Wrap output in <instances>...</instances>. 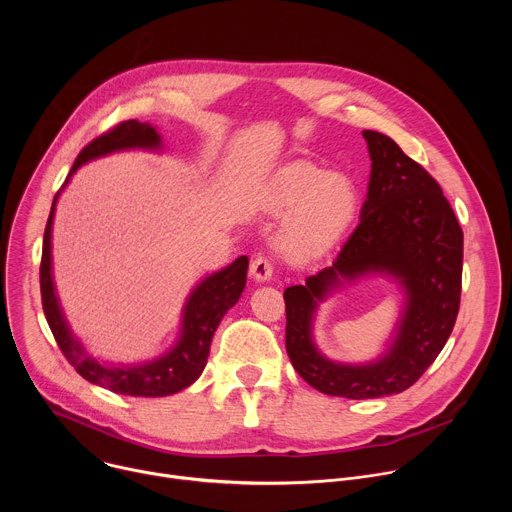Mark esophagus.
I'll list each match as a JSON object with an SVG mask.
<instances>
[{"label":"esophagus","mask_w":512,"mask_h":512,"mask_svg":"<svg viewBox=\"0 0 512 512\" xmlns=\"http://www.w3.org/2000/svg\"><path fill=\"white\" fill-rule=\"evenodd\" d=\"M251 275H253L255 281H267V279H271V275H273V263H271L267 257L257 255V257L253 259V263H251Z\"/></svg>","instance_id":"esophagus-1"}]
</instances>
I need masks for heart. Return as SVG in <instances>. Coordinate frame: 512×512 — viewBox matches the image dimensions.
<instances>
[{
  "mask_svg": "<svg viewBox=\"0 0 512 512\" xmlns=\"http://www.w3.org/2000/svg\"><path fill=\"white\" fill-rule=\"evenodd\" d=\"M269 210L287 214L277 231L279 251L296 263L324 255L346 233L358 206L348 176L298 162L277 172L267 192Z\"/></svg>",
  "mask_w": 512,
  "mask_h": 512,
  "instance_id": "1",
  "label": "heart"
}]
</instances>
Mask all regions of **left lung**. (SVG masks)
<instances>
[{"mask_svg": "<svg viewBox=\"0 0 512 512\" xmlns=\"http://www.w3.org/2000/svg\"><path fill=\"white\" fill-rule=\"evenodd\" d=\"M371 154V180L360 223L332 267L283 291L285 348L314 389L346 399L403 393L446 346L460 310L464 233L423 166L379 131H362ZM387 272L406 289V310L390 350L369 365L332 363L311 340L317 302L342 280Z\"/></svg>", "mask_w": 512, "mask_h": 512, "instance_id": "obj_1", "label": "left lung"}]
</instances>
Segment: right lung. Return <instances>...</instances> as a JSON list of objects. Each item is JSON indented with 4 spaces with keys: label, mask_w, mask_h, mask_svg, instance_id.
Instances as JSON below:
<instances>
[{
    "label": "right lung",
    "mask_w": 512,
    "mask_h": 512,
    "mask_svg": "<svg viewBox=\"0 0 512 512\" xmlns=\"http://www.w3.org/2000/svg\"><path fill=\"white\" fill-rule=\"evenodd\" d=\"M160 150L162 139L150 123H139L137 119L123 121L109 129L107 133L93 139L85 145L79 158L72 164L68 178L75 174L83 164L89 160L107 156L111 152L121 150ZM66 178V182H68ZM64 182V184H66ZM62 184V188H64ZM60 188V190H62ZM54 196L50 216L44 231V245H42V263H40V291H42V308L48 320V326L56 338L66 360L75 367V371L93 385L109 389L119 395L131 397H166L174 395L186 387H190L204 371L206 358L210 352V342L214 336L216 326L221 324L223 316L229 308H233L245 289L249 259L243 255L233 261L229 267L216 271L202 279L190 294L184 316H182V332L178 342L172 350L164 356L137 364V367H109L101 364L97 358L89 356L81 342L75 340L70 334L68 324L62 316L58 306V298L54 294V281H52V253H50V239H52V218L58 194Z\"/></svg>",
    "instance_id": "right-lung-1"
}]
</instances>
